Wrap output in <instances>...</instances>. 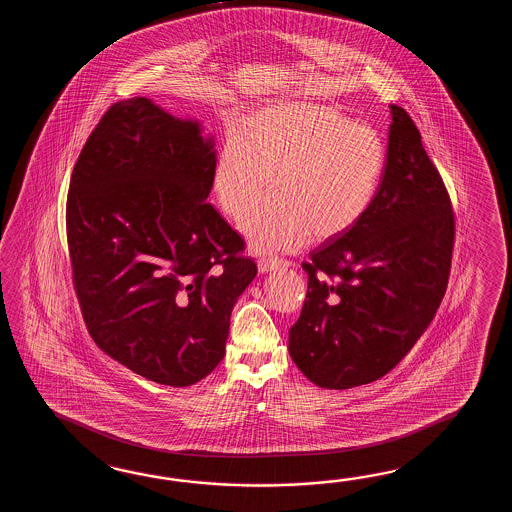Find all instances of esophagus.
I'll use <instances>...</instances> for the list:
<instances>
[{"label": "esophagus", "mask_w": 512, "mask_h": 512, "mask_svg": "<svg viewBox=\"0 0 512 512\" xmlns=\"http://www.w3.org/2000/svg\"><path fill=\"white\" fill-rule=\"evenodd\" d=\"M291 263L287 260H282V258H272V256H269V258H261L260 261H258V269H260V272H269L274 271V269H282V267H289Z\"/></svg>", "instance_id": "34e87169"}]
</instances>
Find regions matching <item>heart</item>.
I'll use <instances>...</instances> for the list:
<instances>
[{
  "mask_svg": "<svg viewBox=\"0 0 512 512\" xmlns=\"http://www.w3.org/2000/svg\"><path fill=\"white\" fill-rule=\"evenodd\" d=\"M386 170L377 131L313 102H278L254 111L219 148L212 186L256 252L289 251L338 238L366 216Z\"/></svg>",
  "mask_w": 512,
  "mask_h": 512,
  "instance_id": "b5f03b06",
  "label": "heart"
}]
</instances>
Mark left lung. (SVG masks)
<instances>
[{
    "label": "left lung",
    "instance_id": "obj_1",
    "mask_svg": "<svg viewBox=\"0 0 512 512\" xmlns=\"http://www.w3.org/2000/svg\"><path fill=\"white\" fill-rule=\"evenodd\" d=\"M386 170L370 210L302 267L307 294L289 329L298 370L348 390L393 370L445 296L456 219L445 183L406 109L390 104Z\"/></svg>",
    "mask_w": 512,
    "mask_h": 512
}]
</instances>
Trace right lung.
<instances>
[{
    "label": "right lung",
    "instance_id": "obj_1",
    "mask_svg": "<svg viewBox=\"0 0 512 512\" xmlns=\"http://www.w3.org/2000/svg\"><path fill=\"white\" fill-rule=\"evenodd\" d=\"M214 141L150 98L115 102L67 192V247L87 331L148 381L183 388L225 357L230 313L256 276L207 201Z\"/></svg>",
    "mask_w": 512,
    "mask_h": 512
}]
</instances>
